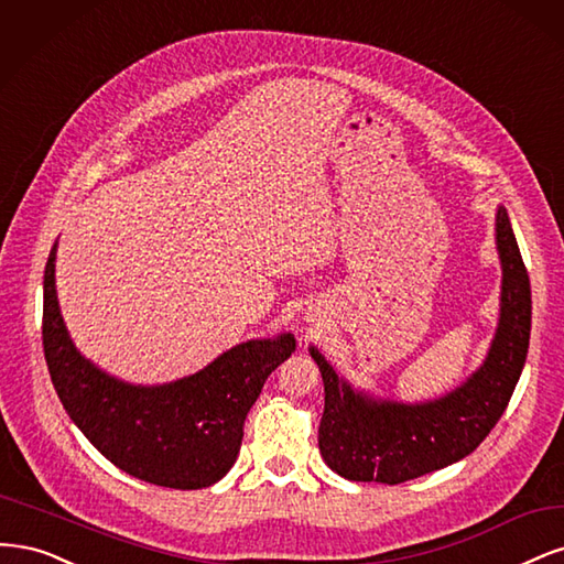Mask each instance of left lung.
I'll return each mask as SVG.
<instances>
[{
  "mask_svg": "<svg viewBox=\"0 0 564 564\" xmlns=\"http://www.w3.org/2000/svg\"><path fill=\"white\" fill-rule=\"evenodd\" d=\"M501 314L478 372L429 403L375 401L354 391L314 347L325 410L318 447L335 474L356 482L398 485L464 459L495 429L520 379L532 330V290L503 206L497 210Z\"/></svg>",
  "mask_w": 564,
  "mask_h": 564,
  "instance_id": "8db88e82",
  "label": "left lung"
}]
</instances>
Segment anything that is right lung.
Here are the masks:
<instances>
[{"mask_svg": "<svg viewBox=\"0 0 564 564\" xmlns=\"http://www.w3.org/2000/svg\"><path fill=\"white\" fill-rule=\"evenodd\" d=\"M42 341L53 389L94 447L129 476L173 489H202L227 476L248 410L295 351L290 333L250 339L171 384H126L72 344L56 295V246L44 271Z\"/></svg>", "mask_w": 564, "mask_h": 564, "instance_id": "right-lung-1", "label": "right lung"}]
</instances>
